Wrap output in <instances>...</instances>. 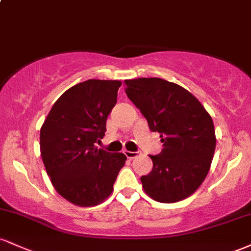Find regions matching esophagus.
<instances>
[{"label": "esophagus", "mask_w": 251, "mask_h": 251, "mask_svg": "<svg viewBox=\"0 0 251 251\" xmlns=\"http://www.w3.org/2000/svg\"><path fill=\"white\" fill-rule=\"evenodd\" d=\"M124 154H125L128 159H133L134 157H137V152L127 151V150H125V151H124Z\"/></svg>", "instance_id": "obj_1"}]
</instances>
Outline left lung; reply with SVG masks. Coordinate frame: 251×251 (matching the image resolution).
<instances>
[{
	"label": "left lung",
	"instance_id": "1",
	"mask_svg": "<svg viewBox=\"0 0 251 251\" xmlns=\"http://www.w3.org/2000/svg\"><path fill=\"white\" fill-rule=\"evenodd\" d=\"M125 92L162 138V152L150 155L152 171L140 178L145 192L160 203L189 197L205 179L214 157L211 117L189 91L160 77L125 80Z\"/></svg>",
	"mask_w": 251,
	"mask_h": 251
}]
</instances>
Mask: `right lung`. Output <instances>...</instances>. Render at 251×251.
I'll return each mask as SVG.
<instances>
[{
  "label": "right lung",
  "instance_id": "obj_1",
  "mask_svg": "<svg viewBox=\"0 0 251 251\" xmlns=\"http://www.w3.org/2000/svg\"><path fill=\"white\" fill-rule=\"evenodd\" d=\"M118 80L89 79L65 92L51 107L40 131V149L51 184L79 206L98 205L111 195L124 153L97 149L106 120L116 106Z\"/></svg>",
  "mask_w": 251,
  "mask_h": 251
}]
</instances>
